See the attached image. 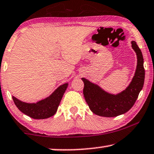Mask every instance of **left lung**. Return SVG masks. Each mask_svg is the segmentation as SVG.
<instances>
[{
	"label": "left lung",
	"mask_w": 154,
	"mask_h": 154,
	"mask_svg": "<svg viewBox=\"0 0 154 154\" xmlns=\"http://www.w3.org/2000/svg\"><path fill=\"white\" fill-rule=\"evenodd\" d=\"M132 47L137 54V68L132 82L122 92L118 94H109L96 84L82 78L85 84L84 96L94 114L108 118L116 117L125 113L134 106L144 86L145 70L142 53L134 41L132 42Z\"/></svg>",
	"instance_id": "left-lung-1"
}]
</instances>
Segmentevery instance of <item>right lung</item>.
Wrapping results in <instances>:
<instances>
[{
	"instance_id": "add662e5",
	"label": "right lung",
	"mask_w": 154,
	"mask_h": 154,
	"mask_svg": "<svg viewBox=\"0 0 154 154\" xmlns=\"http://www.w3.org/2000/svg\"><path fill=\"white\" fill-rule=\"evenodd\" d=\"M68 83L60 85L48 97L36 103H25L13 96L15 104L20 111L34 119H46L54 116L58 110Z\"/></svg>"
}]
</instances>
